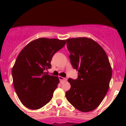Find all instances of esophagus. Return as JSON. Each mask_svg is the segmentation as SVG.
Wrapping results in <instances>:
<instances>
[{"instance_id": "esophagus-1", "label": "esophagus", "mask_w": 126, "mask_h": 126, "mask_svg": "<svg viewBox=\"0 0 126 126\" xmlns=\"http://www.w3.org/2000/svg\"><path fill=\"white\" fill-rule=\"evenodd\" d=\"M59 80H60V81H61V82H63V81H67L66 78H63V77L59 76Z\"/></svg>"}]
</instances>
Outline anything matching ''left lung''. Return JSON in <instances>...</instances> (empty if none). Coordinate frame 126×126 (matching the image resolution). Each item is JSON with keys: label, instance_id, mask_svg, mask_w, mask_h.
<instances>
[{"label": "left lung", "instance_id": "8db88e82", "mask_svg": "<svg viewBox=\"0 0 126 126\" xmlns=\"http://www.w3.org/2000/svg\"><path fill=\"white\" fill-rule=\"evenodd\" d=\"M73 67L78 71V78H69L71 89L65 92L67 100L81 112L98 107L106 95L112 77V69L104 50L88 38L66 40Z\"/></svg>", "mask_w": 126, "mask_h": 126}]
</instances>
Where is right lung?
I'll use <instances>...</instances> for the list:
<instances>
[{
	"mask_svg": "<svg viewBox=\"0 0 126 126\" xmlns=\"http://www.w3.org/2000/svg\"><path fill=\"white\" fill-rule=\"evenodd\" d=\"M65 44V40L41 38L29 43L17 56L12 70L13 84L28 109H40L51 100L59 79L45 71L51 68L53 55Z\"/></svg>",
	"mask_w": 126,
	"mask_h": 126,
	"instance_id": "right-lung-1",
	"label": "right lung"
}]
</instances>
